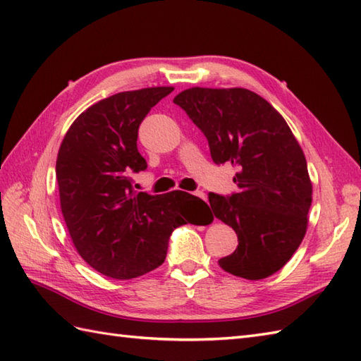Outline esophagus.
<instances>
[{
    "mask_svg": "<svg viewBox=\"0 0 361 361\" xmlns=\"http://www.w3.org/2000/svg\"><path fill=\"white\" fill-rule=\"evenodd\" d=\"M194 195H197V197H200L202 200H206V194L204 192H202V190H197V192H194Z\"/></svg>",
    "mask_w": 361,
    "mask_h": 361,
    "instance_id": "esophagus-1",
    "label": "esophagus"
}]
</instances>
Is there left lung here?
Here are the masks:
<instances>
[{
    "mask_svg": "<svg viewBox=\"0 0 361 361\" xmlns=\"http://www.w3.org/2000/svg\"><path fill=\"white\" fill-rule=\"evenodd\" d=\"M202 130L216 164L237 169V192H209L211 209L239 245L219 265L257 281L279 271L301 245L312 204L307 161L286 119L245 88H190L175 96Z\"/></svg>",
    "mask_w": 361,
    "mask_h": 361,
    "instance_id": "8db88e82",
    "label": "left lung"
}]
</instances>
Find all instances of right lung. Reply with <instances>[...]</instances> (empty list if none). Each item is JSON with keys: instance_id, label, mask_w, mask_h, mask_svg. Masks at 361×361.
I'll list each match as a JSON object with an SVG mask.
<instances>
[{"instance_id": "1", "label": "right lung", "mask_w": 361, "mask_h": 361, "mask_svg": "<svg viewBox=\"0 0 361 361\" xmlns=\"http://www.w3.org/2000/svg\"><path fill=\"white\" fill-rule=\"evenodd\" d=\"M172 87L124 91L91 105L60 145L56 175L68 231L82 259L114 279H132L164 262L175 228L198 224L200 198L181 190L136 192L130 173L147 169L137 130Z\"/></svg>"}]
</instances>
